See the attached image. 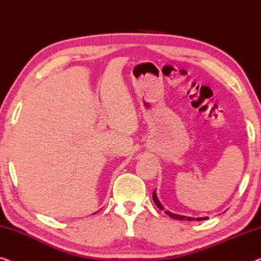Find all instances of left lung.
I'll return each instance as SVG.
<instances>
[{
  "instance_id": "8db88e82",
  "label": "left lung",
  "mask_w": 261,
  "mask_h": 261,
  "mask_svg": "<svg viewBox=\"0 0 261 261\" xmlns=\"http://www.w3.org/2000/svg\"><path fill=\"white\" fill-rule=\"evenodd\" d=\"M152 200H153V202H155V204L157 205V207L161 209V211H164V213H166L167 215H169V216H170V218L175 219V220H182V221H194V220H196V221H202V220H207L208 219L207 216H205V218H192V216L175 214V213H171V212L167 211V209H164L162 203L160 202V200H159V197H157V195H156L155 190H153V192H152Z\"/></svg>"
}]
</instances>
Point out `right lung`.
Returning a JSON list of instances; mask_svg holds the SVG:
<instances>
[{"mask_svg":"<svg viewBox=\"0 0 261 261\" xmlns=\"http://www.w3.org/2000/svg\"><path fill=\"white\" fill-rule=\"evenodd\" d=\"M94 214H95V213H94Z\"/></svg>","mask_w":261,"mask_h":261,"instance_id":"right-lung-1","label":"right lung"}]
</instances>
